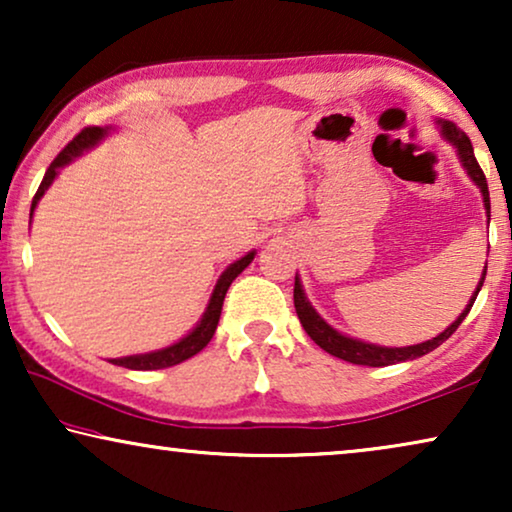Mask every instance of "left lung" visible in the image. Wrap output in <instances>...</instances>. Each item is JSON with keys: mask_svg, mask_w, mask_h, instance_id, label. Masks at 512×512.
Wrapping results in <instances>:
<instances>
[{"mask_svg": "<svg viewBox=\"0 0 512 512\" xmlns=\"http://www.w3.org/2000/svg\"><path fill=\"white\" fill-rule=\"evenodd\" d=\"M438 125H440V130H443L447 142H450L454 149H457V156L461 160V165H464L466 174L475 181V186L480 188L482 202H485V209H487V216H489V209H492V207H489L487 179H485V172L480 170L478 160H475L471 139H468L466 132H461L452 121H438ZM485 275H487V265H485V272H482V277L478 282V289H475V293L471 296V300H468L464 312H461L457 317V321H452V324L447 326L443 333L436 335L433 340L419 342V345H410V347H380V345H370V342H361V340L349 338V335L338 333L333 326H328L326 321L319 317L317 310H314V307L310 305V300H307L305 291H303V284H300L298 277H296V286H293V305H296L298 319H300V324H303L305 333L310 335V338L317 342V345L324 349V352H328L331 356H338V359H342V361L356 363V366L382 368V366H391V363L419 359V356L429 354L438 345H443V342L450 338L454 331H457L461 321L466 319V314L471 312L475 298H478V293L482 289V282H485Z\"/></svg>", "mask_w": 512, "mask_h": 512, "instance_id": "left-lung-1", "label": "left lung"}]
</instances>
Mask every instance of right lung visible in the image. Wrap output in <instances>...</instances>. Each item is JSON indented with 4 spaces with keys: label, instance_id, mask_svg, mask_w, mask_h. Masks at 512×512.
Instances as JSON below:
<instances>
[{
    "label": "right lung",
    "instance_id": "obj_1",
    "mask_svg": "<svg viewBox=\"0 0 512 512\" xmlns=\"http://www.w3.org/2000/svg\"><path fill=\"white\" fill-rule=\"evenodd\" d=\"M104 135H107V128H97V125H90V128H83L79 135H76L72 142H69L65 149L58 153V156H55L51 167H48L46 174H44V179H41L37 195H34V200H32L30 219H32V214H34V207H37V202L41 200V195L46 193V188L53 184L55 177H58L60 167H65L67 163H72V160L76 156H81L83 151L93 149V146L100 142ZM254 256H256V251H249L247 256H242L240 261L230 263L228 268L223 270V275L219 277V282H216V286H214L212 298H209V305H207L205 314H202V319L198 321V326H195L193 331L186 335V338H181L179 342H174V345L165 347V349H158V352L123 356V359H111V363H114V366L130 368V370H160V368L177 366V363L191 359V356L198 354L200 349H205L209 345V340H212L216 326H219L223 298H226L228 286L233 284V279L240 275V272L247 268L251 261H254Z\"/></svg>",
    "mask_w": 512,
    "mask_h": 512
}]
</instances>
